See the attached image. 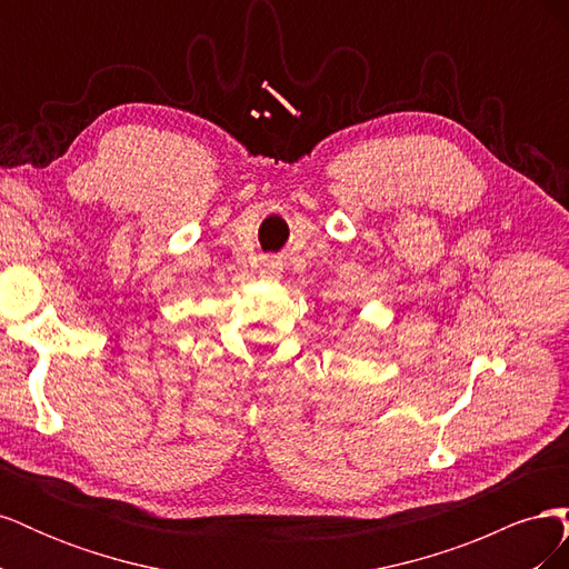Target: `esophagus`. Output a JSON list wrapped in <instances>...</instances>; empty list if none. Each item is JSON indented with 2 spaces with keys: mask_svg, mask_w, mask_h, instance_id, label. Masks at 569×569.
Wrapping results in <instances>:
<instances>
[{
  "mask_svg": "<svg viewBox=\"0 0 569 569\" xmlns=\"http://www.w3.org/2000/svg\"><path fill=\"white\" fill-rule=\"evenodd\" d=\"M280 272H282V263L278 261V258H266L263 270H261L263 278H268V280H278V278H280Z\"/></svg>",
  "mask_w": 569,
  "mask_h": 569,
  "instance_id": "1",
  "label": "esophagus"
}]
</instances>
